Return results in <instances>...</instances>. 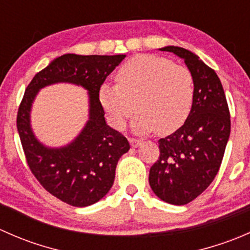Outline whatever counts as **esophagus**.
Returning a JSON list of instances; mask_svg holds the SVG:
<instances>
[{
  "mask_svg": "<svg viewBox=\"0 0 250 250\" xmlns=\"http://www.w3.org/2000/svg\"><path fill=\"white\" fill-rule=\"evenodd\" d=\"M129 143H130V146H132L133 148L139 147V146L141 145V141L138 139H134V138H129Z\"/></svg>",
  "mask_w": 250,
  "mask_h": 250,
  "instance_id": "34e87169",
  "label": "esophagus"
}]
</instances>
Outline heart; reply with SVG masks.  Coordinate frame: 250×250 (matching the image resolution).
<instances>
[{
  "label": "heart",
  "instance_id": "heart-1",
  "mask_svg": "<svg viewBox=\"0 0 250 250\" xmlns=\"http://www.w3.org/2000/svg\"><path fill=\"white\" fill-rule=\"evenodd\" d=\"M116 81L117 84L103 83L99 88V102L116 129H122L138 109L132 122L134 132L157 129L160 134H170L185 123L192 109V75L167 58L133 57L118 70Z\"/></svg>",
  "mask_w": 250,
  "mask_h": 250
}]
</instances>
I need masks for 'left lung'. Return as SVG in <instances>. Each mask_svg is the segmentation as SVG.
<instances>
[{"label": "left lung", "mask_w": 250, "mask_h": 250, "mask_svg": "<svg viewBox=\"0 0 250 250\" xmlns=\"http://www.w3.org/2000/svg\"><path fill=\"white\" fill-rule=\"evenodd\" d=\"M160 50L184 60L192 75L195 97L185 123L158 140L160 157L148 183L158 198L184 206L198 197L219 172L230 138V111L218 75L198 55L175 46Z\"/></svg>", "instance_id": "1"}]
</instances>
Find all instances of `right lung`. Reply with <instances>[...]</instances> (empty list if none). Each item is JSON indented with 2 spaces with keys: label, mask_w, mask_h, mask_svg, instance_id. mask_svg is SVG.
Returning <instances> with one entry per match:
<instances>
[{
  "label": "right lung",
  "mask_w": 250,
  "mask_h": 250,
  "mask_svg": "<svg viewBox=\"0 0 250 250\" xmlns=\"http://www.w3.org/2000/svg\"><path fill=\"white\" fill-rule=\"evenodd\" d=\"M125 54H64L35 75L18 110L17 128L25 157L42 186L62 202L87 207L102 200L112 188L116 166L129 143L105 121L99 88ZM71 83L88 92V121L78 137L60 148L41 143L31 127L32 104L42 87Z\"/></svg>",
  "instance_id": "right-lung-1"
}]
</instances>
